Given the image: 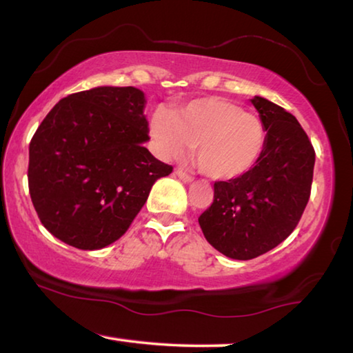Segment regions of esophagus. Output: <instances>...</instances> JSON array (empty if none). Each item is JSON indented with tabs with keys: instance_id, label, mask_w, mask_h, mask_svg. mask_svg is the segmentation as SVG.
I'll list each match as a JSON object with an SVG mask.
<instances>
[{
	"instance_id": "1",
	"label": "esophagus",
	"mask_w": 353,
	"mask_h": 353,
	"mask_svg": "<svg viewBox=\"0 0 353 353\" xmlns=\"http://www.w3.org/2000/svg\"><path fill=\"white\" fill-rule=\"evenodd\" d=\"M176 174H177V177L181 179L182 182H187V183H190V182H193L194 181V177L193 176H190V174H187V172H185L183 170H176Z\"/></svg>"
}]
</instances>
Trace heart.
Returning a JSON list of instances; mask_svg holds the SVG:
<instances>
[{
    "label": "heart",
    "instance_id": "1",
    "mask_svg": "<svg viewBox=\"0 0 353 353\" xmlns=\"http://www.w3.org/2000/svg\"><path fill=\"white\" fill-rule=\"evenodd\" d=\"M150 134L156 152L166 160H181L196 146L199 170L214 181L245 176L267 142L264 121L222 97L196 99L176 115L157 108Z\"/></svg>",
    "mask_w": 353,
    "mask_h": 353
}]
</instances>
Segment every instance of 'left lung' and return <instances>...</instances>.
Wrapping results in <instances>:
<instances>
[{
  "mask_svg": "<svg viewBox=\"0 0 353 353\" xmlns=\"http://www.w3.org/2000/svg\"><path fill=\"white\" fill-rule=\"evenodd\" d=\"M267 131L265 148L245 176L214 182V199L199 217L217 252L248 261L270 252L296 228L309 202L315 150L284 108L252 99Z\"/></svg>",
  "mask_w": 353,
  "mask_h": 353,
  "instance_id": "1",
  "label": "left lung"
}]
</instances>
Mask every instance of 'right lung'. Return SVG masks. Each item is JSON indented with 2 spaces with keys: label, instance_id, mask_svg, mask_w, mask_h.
I'll return each instance as SVG.
<instances>
[{
  "label": "right lung",
  "instance_id": "add662e5",
  "mask_svg": "<svg viewBox=\"0 0 353 353\" xmlns=\"http://www.w3.org/2000/svg\"><path fill=\"white\" fill-rule=\"evenodd\" d=\"M137 88L99 86L61 99L29 145V193L49 233L80 250H99L126 233L171 165L150 140Z\"/></svg>",
  "mask_w": 353,
  "mask_h": 353
}]
</instances>
